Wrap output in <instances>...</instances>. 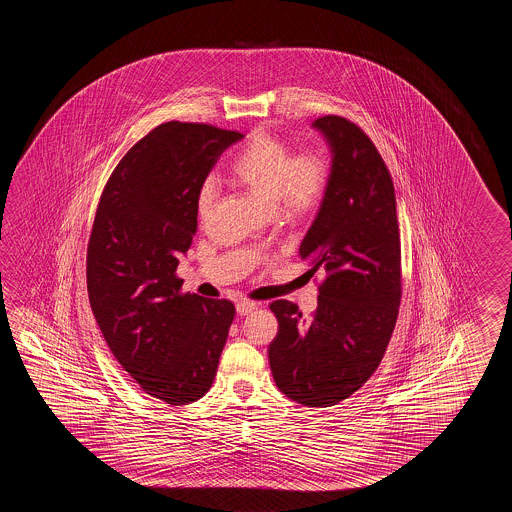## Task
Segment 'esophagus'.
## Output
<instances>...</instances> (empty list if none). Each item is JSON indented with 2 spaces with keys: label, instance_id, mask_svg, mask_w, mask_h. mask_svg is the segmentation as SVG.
<instances>
[{
  "label": "esophagus",
  "instance_id": "34e87169",
  "mask_svg": "<svg viewBox=\"0 0 512 512\" xmlns=\"http://www.w3.org/2000/svg\"><path fill=\"white\" fill-rule=\"evenodd\" d=\"M258 309V304L256 302H247V300H243V302H238L236 304V311L243 315H251L252 311H256Z\"/></svg>",
  "mask_w": 512,
  "mask_h": 512
}]
</instances>
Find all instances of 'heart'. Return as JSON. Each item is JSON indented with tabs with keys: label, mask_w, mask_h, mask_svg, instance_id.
Instances as JSON below:
<instances>
[{
	"label": "heart",
	"mask_w": 512,
	"mask_h": 512,
	"mask_svg": "<svg viewBox=\"0 0 512 512\" xmlns=\"http://www.w3.org/2000/svg\"><path fill=\"white\" fill-rule=\"evenodd\" d=\"M230 181L247 188L274 216L298 223L315 214L324 203L329 168L318 153L294 155L291 144L269 130H256L234 157ZM216 199V181L207 177L196 196L197 216L207 219Z\"/></svg>",
	"instance_id": "b5f03b06"
}]
</instances>
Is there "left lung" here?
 I'll return each mask as SVG.
<instances>
[{"label": "left lung", "mask_w": 512, "mask_h": 512, "mask_svg": "<svg viewBox=\"0 0 512 512\" xmlns=\"http://www.w3.org/2000/svg\"><path fill=\"white\" fill-rule=\"evenodd\" d=\"M313 126L333 150L326 199L298 251L309 274H322L318 307L304 318L289 300L269 305L278 320L269 364L294 403L326 408L379 368L399 315L403 271L395 190L381 153L344 117L326 115Z\"/></svg>", "instance_id": "obj_1"}]
</instances>
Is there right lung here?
Segmentation results:
<instances>
[{"label": "right lung", "instance_id": "right-lung-1", "mask_svg": "<svg viewBox=\"0 0 512 512\" xmlns=\"http://www.w3.org/2000/svg\"><path fill=\"white\" fill-rule=\"evenodd\" d=\"M240 131L164 122L109 175L87 243L89 304L120 366L172 406L210 390L229 327L230 300L183 293L179 256L196 236V196Z\"/></svg>", "mask_w": 512, "mask_h": 512}]
</instances>
